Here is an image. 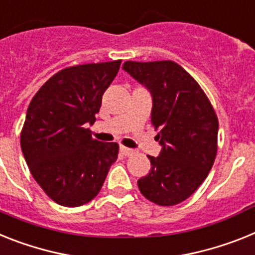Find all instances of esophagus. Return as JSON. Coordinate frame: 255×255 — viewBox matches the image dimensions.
<instances>
[{"mask_svg":"<svg viewBox=\"0 0 255 255\" xmlns=\"http://www.w3.org/2000/svg\"><path fill=\"white\" fill-rule=\"evenodd\" d=\"M121 153L123 154L124 157H129V155H132V154L134 153V150H132V149H128V147H126V146H122Z\"/></svg>","mask_w":255,"mask_h":255,"instance_id":"esophagus-1","label":"esophagus"}]
</instances>
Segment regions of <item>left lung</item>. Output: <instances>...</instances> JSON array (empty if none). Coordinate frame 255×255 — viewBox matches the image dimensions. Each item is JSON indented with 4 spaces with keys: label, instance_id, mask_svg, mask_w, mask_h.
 Returning a JSON list of instances; mask_svg holds the SVG:
<instances>
[{
    "label": "left lung",
    "instance_id": "left-lung-1",
    "mask_svg": "<svg viewBox=\"0 0 255 255\" xmlns=\"http://www.w3.org/2000/svg\"><path fill=\"white\" fill-rule=\"evenodd\" d=\"M123 68L153 96L151 124L162 145L151 170L137 181L145 198L174 206L198 189L218 151V117L204 89L174 61L124 62Z\"/></svg>",
    "mask_w": 255,
    "mask_h": 255
}]
</instances>
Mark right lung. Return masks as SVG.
Returning a JSON list of instances; mask_svg holds the SVG:
<instances>
[{
	"instance_id": "right-lung-1",
	"label": "right lung",
	"mask_w": 255,
	"mask_h": 255,
	"mask_svg": "<svg viewBox=\"0 0 255 255\" xmlns=\"http://www.w3.org/2000/svg\"><path fill=\"white\" fill-rule=\"evenodd\" d=\"M122 61L66 67L33 96L20 132L32 176L58 205L76 207L100 193L119 153L117 142L92 137L104 92Z\"/></svg>"
}]
</instances>
